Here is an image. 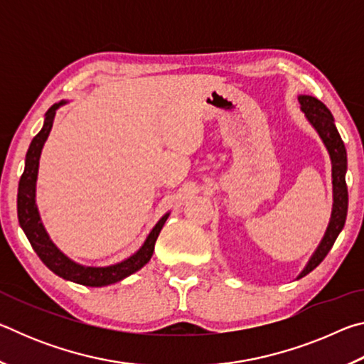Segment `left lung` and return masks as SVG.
<instances>
[{
    "label": "left lung",
    "mask_w": 364,
    "mask_h": 364,
    "mask_svg": "<svg viewBox=\"0 0 364 364\" xmlns=\"http://www.w3.org/2000/svg\"><path fill=\"white\" fill-rule=\"evenodd\" d=\"M300 110L305 114L306 120L310 125L315 128L316 133L321 138L323 144L329 152L331 165H332V212L329 225L326 228V232L321 239V242L313 252L310 260L301 269V273L297 276V279L304 278L310 271L315 269L319 263L324 260V257L329 254V250L334 245L336 239L341 231L343 230L345 218H347L348 208V191L345 184V173H347V151H345L343 141L338 134L334 117L331 110L324 104L316 100V97L300 95L299 96Z\"/></svg>",
    "instance_id": "left-lung-1"
}]
</instances>
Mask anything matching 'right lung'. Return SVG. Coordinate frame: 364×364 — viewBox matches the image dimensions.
<instances>
[{"label": "right lung", "mask_w": 364, "mask_h": 364, "mask_svg": "<svg viewBox=\"0 0 364 364\" xmlns=\"http://www.w3.org/2000/svg\"><path fill=\"white\" fill-rule=\"evenodd\" d=\"M64 104H67V101L53 104V106L48 109V112L45 114L43 128L32 139V143H30L26 156V168H23V173L19 181V191H17V217H19L21 228L23 232H26V236L30 244H32L36 255L40 257V260L45 263L54 274L82 286H109L128 278V276L133 273H136L138 269L143 268L144 264L151 260V257L154 254V245H156L159 234L162 231L170 212L165 213L164 217L157 221L156 226H154L151 232L147 234L144 244L141 245L133 255L119 263L109 264V267H85V264L73 262L72 258H69L64 252H60L58 249V245L51 241L45 226H43L38 205H36V180H38V167L43 146H45L49 136V132H51L53 128L56 110L60 106H64Z\"/></svg>", "instance_id": "obj_1"}]
</instances>
